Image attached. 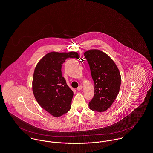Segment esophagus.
<instances>
[{
    "instance_id": "esophagus-1",
    "label": "esophagus",
    "mask_w": 153,
    "mask_h": 153,
    "mask_svg": "<svg viewBox=\"0 0 153 153\" xmlns=\"http://www.w3.org/2000/svg\"><path fill=\"white\" fill-rule=\"evenodd\" d=\"M82 88H83V86H82V85H80V86H79V87L77 88V90L78 91H80V90H81Z\"/></svg>"
}]
</instances>
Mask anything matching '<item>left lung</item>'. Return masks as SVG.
I'll return each mask as SVG.
<instances>
[{
    "instance_id": "obj_1",
    "label": "left lung",
    "mask_w": 153,
    "mask_h": 153,
    "mask_svg": "<svg viewBox=\"0 0 153 153\" xmlns=\"http://www.w3.org/2000/svg\"><path fill=\"white\" fill-rule=\"evenodd\" d=\"M94 83V95L89 102L90 110L102 112L111 107L119 94L121 76L113 60L99 50L84 53Z\"/></svg>"
}]
</instances>
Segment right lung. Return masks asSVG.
Instances as JSON below:
<instances>
[{
	"label": "right lung",
	"instance_id": "add662e5",
	"mask_svg": "<svg viewBox=\"0 0 153 153\" xmlns=\"http://www.w3.org/2000/svg\"><path fill=\"white\" fill-rule=\"evenodd\" d=\"M68 58L79 59L76 52H51L46 54L34 69L32 89L39 104L54 117L68 113L73 92L62 74L63 63Z\"/></svg>",
	"mask_w": 153,
	"mask_h": 153
}]
</instances>
